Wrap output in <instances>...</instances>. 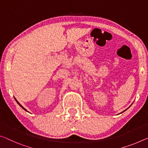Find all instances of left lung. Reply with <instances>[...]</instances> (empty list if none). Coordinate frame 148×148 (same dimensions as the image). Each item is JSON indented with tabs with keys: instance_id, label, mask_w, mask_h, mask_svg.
Segmentation results:
<instances>
[{
	"instance_id": "1",
	"label": "left lung",
	"mask_w": 148,
	"mask_h": 148,
	"mask_svg": "<svg viewBox=\"0 0 148 148\" xmlns=\"http://www.w3.org/2000/svg\"><path fill=\"white\" fill-rule=\"evenodd\" d=\"M126 110H127V109H126V110H125V111H123V112H125V111H126ZM122 112H121V113H122Z\"/></svg>"
}]
</instances>
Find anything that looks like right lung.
<instances>
[{
    "label": "right lung",
    "mask_w": 148,
    "mask_h": 148,
    "mask_svg": "<svg viewBox=\"0 0 148 148\" xmlns=\"http://www.w3.org/2000/svg\"><path fill=\"white\" fill-rule=\"evenodd\" d=\"M14 99H15V100L16 101V102H17V103H18V105H20V106L21 107H22L23 109H24V110H25V111H27V110H26V109H25V108H24V107H23L22 106V105H21L20 104V103H19V102H18L17 100H16V98H15V97H14Z\"/></svg>",
    "instance_id": "1"
}]
</instances>
